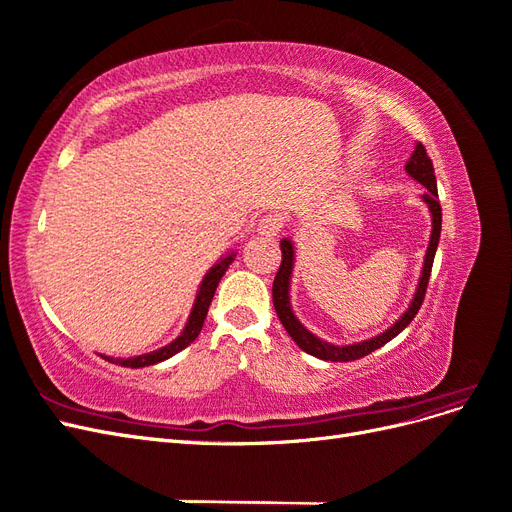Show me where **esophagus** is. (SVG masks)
Returning <instances> with one entry per match:
<instances>
[{"instance_id":"34e87169","label":"esophagus","mask_w":512,"mask_h":512,"mask_svg":"<svg viewBox=\"0 0 512 512\" xmlns=\"http://www.w3.org/2000/svg\"><path fill=\"white\" fill-rule=\"evenodd\" d=\"M282 228H284V222L280 215H265V218L258 222V232L265 237H277Z\"/></svg>"}]
</instances>
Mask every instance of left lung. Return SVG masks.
I'll list each match as a JSON object with an SVG mask.
<instances>
[{
  "instance_id": "1",
  "label": "left lung",
  "mask_w": 512,
  "mask_h": 512,
  "mask_svg": "<svg viewBox=\"0 0 512 512\" xmlns=\"http://www.w3.org/2000/svg\"><path fill=\"white\" fill-rule=\"evenodd\" d=\"M406 173L425 188V192L421 194V200L427 205V209L431 213V235H429V245H427V252H425L423 271H421V277H418L416 292H414V297H412L408 309L391 324L389 329L378 333L376 337H369V339H363V342H354V344H348V346H335V344H329V342H324V339L316 337L312 331H307L303 324L299 322V318L294 316L292 305H290V280H292V269H294V243L290 239H282V243H280V247H282V265H280V269H277V275L273 280L275 312H277V318L282 320L286 333L292 337V342L297 344L303 352L316 356V359L333 361V363L363 359V356L378 350L380 346H384L386 342H391L393 337H397L401 331H404L408 324L414 320V316L418 314V309H421V305H423L425 290H427L429 275H431V267H433V256H436L438 241H440L442 207H440V200H438V185H436V175H433V164H431L427 151L421 143H416L412 156L406 164Z\"/></svg>"
}]
</instances>
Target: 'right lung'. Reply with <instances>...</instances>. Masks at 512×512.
I'll list each match as a JSON object with an SVG mask.
<instances>
[{
  "label": "right lung",
  "mask_w": 512,
  "mask_h": 512,
  "mask_svg": "<svg viewBox=\"0 0 512 512\" xmlns=\"http://www.w3.org/2000/svg\"><path fill=\"white\" fill-rule=\"evenodd\" d=\"M237 252H226L215 265L205 273L203 282H200L198 286V292H196V299H194V305H192V312L188 316V322H185V327L181 331V335H177L173 342L153 350V352H147V354H138V356H130V359H113V356H104L106 361H111L115 365H121V367H147V365H156V363H162L166 359H170V356L181 352L183 348H188L194 339L198 337L200 329H203L205 324V318H207V312H209V305H211V299L215 294V288H218L220 280L224 277L226 269L232 260H235Z\"/></svg>",
  "instance_id": "1"
}]
</instances>
